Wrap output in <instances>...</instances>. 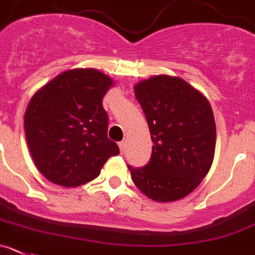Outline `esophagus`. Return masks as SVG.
<instances>
[{
  "label": "esophagus",
  "instance_id": "34e87169",
  "mask_svg": "<svg viewBox=\"0 0 255 255\" xmlns=\"http://www.w3.org/2000/svg\"><path fill=\"white\" fill-rule=\"evenodd\" d=\"M118 146H120L121 153H125V151H126V141L120 142V143H118Z\"/></svg>",
  "mask_w": 255,
  "mask_h": 255
}]
</instances>
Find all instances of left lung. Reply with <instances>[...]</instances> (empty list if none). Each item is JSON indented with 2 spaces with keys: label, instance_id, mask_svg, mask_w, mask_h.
Here are the masks:
<instances>
[{
  "label": "left lung",
  "instance_id": "1",
  "mask_svg": "<svg viewBox=\"0 0 255 255\" xmlns=\"http://www.w3.org/2000/svg\"><path fill=\"white\" fill-rule=\"evenodd\" d=\"M153 142L144 167L128 166L132 181L157 203L194 191L213 165L216 127L203 93L178 77L154 75L134 85Z\"/></svg>",
  "mask_w": 255,
  "mask_h": 255
}]
</instances>
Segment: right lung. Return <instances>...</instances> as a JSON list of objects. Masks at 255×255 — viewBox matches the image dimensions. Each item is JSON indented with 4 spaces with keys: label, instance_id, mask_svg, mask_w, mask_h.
Listing matches in <instances>:
<instances>
[{
    "label": "right lung",
    "instance_id": "right-lung-1",
    "mask_svg": "<svg viewBox=\"0 0 255 255\" xmlns=\"http://www.w3.org/2000/svg\"><path fill=\"white\" fill-rule=\"evenodd\" d=\"M113 79L97 69L59 74L30 99L23 118L37 170L52 184L77 187L98 177L120 147L107 135L103 98Z\"/></svg>",
    "mask_w": 255,
    "mask_h": 255
}]
</instances>
